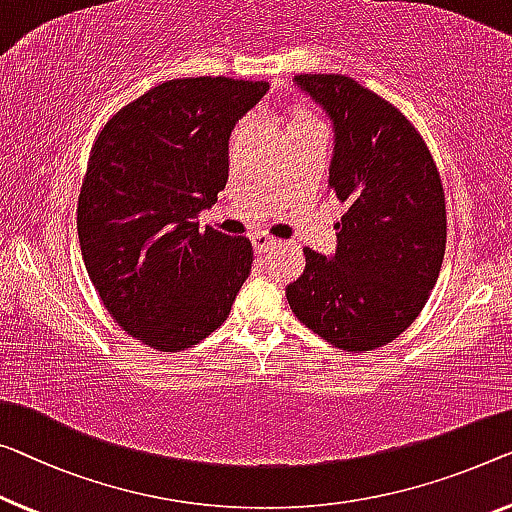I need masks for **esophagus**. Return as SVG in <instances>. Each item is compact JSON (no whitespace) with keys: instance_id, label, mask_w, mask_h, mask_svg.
Returning a JSON list of instances; mask_svg holds the SVG:
<instances>
[{"instance_id":"1","label":"esophagus","mask_w":512,"mask_h":512,"mask_svg":"<svg viewBox=\"0 0 512 512\" xmlns=\"http://www.w3.org/2000/svg\"><path fill=\"white\" fill-rule=\"evenodd\" d=\"M273 246H276V239H271V236H266V234H255L253 236L255 253H266V250H271Z\"/></svg>"}]
</instances>
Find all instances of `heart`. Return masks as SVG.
<instances>
[{
  "mask_svg": "<svg viewBox=\"0 0 512 512\" xmlns=\"http://www.w3.org/2000/svg\"><path fill=\"white\" fill-rule=\"evenodd\" d=\"M278 117L282 119V124H285V131H287L289 140H292V137H299V135L324 133V121L319 119V114L303 101L282 103L278 108ZM243 131H246V124L236 126L232 131L230 144H236V140H239V137L243 135Z\"/></svg>",
  "mask_w": 512,
  "mask_h": 512,
  "instance_id": "obj_1",
  "label": "heart"
}]
</instances>
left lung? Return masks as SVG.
Segmentation results:
<instances>
[{
  "label": "left lung",
  "mask_w": 512,
  "mask_h": 512,
  "mask_svg": "<svg viewBox=\"0 0 512 512\" xmlns=\"http://www.w3.org/2000/svg\"><path fill=\"white\" fill-rule=\"evenodd\" d=\"M296 85L331 114L329 188L345 204L329 259L303 248L289 308L345 352L388 345L421 315L446 253V195L423 135L404 114L347 75L303 73Z\"/></svg>",
  "instance_id": "obj_1"
}]
</instances>
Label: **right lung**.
<instances>
[{"label":"right lung","mask_w":512,"mask_h":512,"mask_svg":"<svg viewBox=\"0 0 512 512\" xmlns=\"http://www.w3.org/2000/svg\"><path fill=\"white\" fill-rule=\"evenodd\" d=\"M269 82L167 80L98 131L78 197L87 273L114 322L156 352H183L230 315L253 243L195 218L227 183V140Z\"/></svg>","instance_id":"right-lung-1"}]
</instances>
